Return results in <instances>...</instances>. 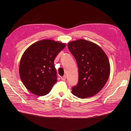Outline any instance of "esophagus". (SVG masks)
<instances>
[{
	"instance_id": "34e87169",
	"label": "esophagus",
	"mask_w": 131,
	"mask_h": 131,
	"mask_svg": "<svg viewBox=\"0 0 131 131\" xmlns=\"http://www.w3.org/2000/svg\"><path fill=\"white\" fill-rule=\"evenodd\" d=\"M66 77L65 75V76H63V77H61V79L62 81H65L66 80Z\"/></svg>"
}]
</instances>
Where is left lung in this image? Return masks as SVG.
<instances>
[{"label":"left lung","instance_id":"left-lung-1","mask_svg":"<svg viewBox=\"0 0 131 131\" xmlns=\"http://www.w3.org/2000/svg\"><path fill=\"white\" fill-rule=\"evenodd\" d=\"M68 47L77 62L79 81L72 88V93L84 99L98 93L110 75L107 54L98 45L83 39L70 42Z\"/></svg>","mask_w":131,"mask_h":131}]
</instances>
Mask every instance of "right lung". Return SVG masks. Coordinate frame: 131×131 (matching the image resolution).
Returning <instances> with one entry per match:
<instances>
[{
  "label": "right lung",
  "instance_id": "1",
  "mask_svg": "<svg viewBox=\"0 0 131 131\" xmlns=\"http://www.w3.org/2000/svg\"><path fill=\"white\" fill-rule=\"evenodd\" d=\"M66 44L43 39L31 45L21 57L19 72L24 85L38 96L48 94L57 80L54 60Z\"/></svg>",
  "mask_w": 131,
  "mask_h": 131
}]
</instances>
